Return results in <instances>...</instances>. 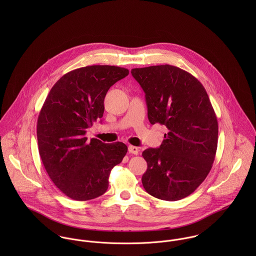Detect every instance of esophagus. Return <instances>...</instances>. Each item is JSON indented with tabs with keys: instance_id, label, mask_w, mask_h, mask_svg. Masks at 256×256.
Segmentation results:
<instances>
[{
	"instance_id": "34e87169",
	"label": "esophagus",
	"mask_w": 256,
	"mask_h": 256,
	"mask_svg": "<svg viewBox=\"0 0 256 256\" xmlns=\"http://www.w3.org/2000/svg\"><path fill=\"white\" fill-rule=\"evenodd\" d=\"M128 152H129V154H138V152H139V148H138L137 146H128Z\"/></svg>"
}]
</instances>
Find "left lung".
Returning a JSON list of instances; mask_svg holds the SVG:
<instances>
[{"label":"left lung","instance_id":"8db88e82","mask_svg":"<svg viewBox=\"0 0 256 256\" xmlns=\"http://www.w3.org/2000/svg\"><path fill=\"white\" fill-rule=\"evenodd\" d=\"M146 94L152 125L168 129L160 148L142 154L148 164L142 183L160 200L178 201L194 192L212 168L218 146V121L202 84L172 65L131 70Z\"/></svg>","mask_w":256,"mask_h":256}]
</instances>
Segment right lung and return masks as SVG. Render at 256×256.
Masks as SVG:
<instances>
[{
	"label": "right lung",
	"instance_id": "add662e5",
	"mask_svg": "<svg viewBox=\"0 0 256 256\" xmlns=\"http://www.w3.org/2000/svg\"><path fill=\"white\" fill-rule=\"evenodd\" d=\"M125 68L94 65L65 74L52 86L37 119V142L43 166L54 184L76 201L94 199L108 188L111 170L128 148L84 137L104 112L111 86L128 76Z\"/></svg>",
	"mask_w": 256,
	"mask_h": 256
}]
</instances>
